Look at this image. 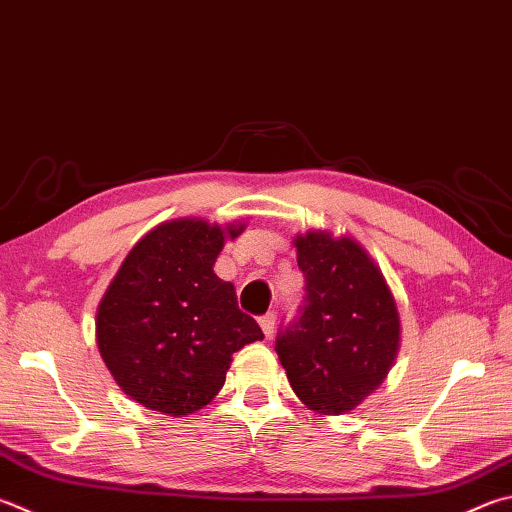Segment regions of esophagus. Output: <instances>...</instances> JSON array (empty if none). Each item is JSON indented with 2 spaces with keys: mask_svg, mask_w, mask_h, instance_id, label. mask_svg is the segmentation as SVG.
Here are the masks:
<instances>
[{
  "mask_svg": "<svg viewBox=\"0 0 512 512\" xmlns=\"http://www.w3.org/2000/svg\"><path fill=\"white\" fill-rule=\"evenodd\" d=\"M259 327H262L266 338H273V333H275V315L273 313H266L264 318H259Z\"/></svg>",
  "mask_w": 512,
  "mask_h": 512,
  "instance_id": "34e87169",
  "label": "esophagus"
}]
</instances>
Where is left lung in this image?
<instances>
[{
	"label": "left lung",
	"mask_w": 512,
	"mask_h": 512,
	"mask_svg": "<svg viewBox=\"0 0 512 512\" xmlns=\"http://www.w3.org/2000/svg\"><path fill=\"white\" fill-rule=\"evenodd\" d=\"M306 277L300 315L277 338L295 396L322 416L347 414L387 378L401 347V315L367 248L329 230L295 235Z\"/></svg>",
	"instance_id": "obj_1"
}]
</instances>
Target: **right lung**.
<instances>
[{"label": "right lung", "mask_w": 512, "mask_h": 512, "mask_svg": "<svg viewBox=\"0 0 512 512\" xmlns=\"http://www.w3.org/2000/svg\"><path fill=\"white\" fill-rule=\"evenodd\" d=\"M246 224L163 221L129 250L96 311V345L116 385L147 410L188 416L226 383L232 353L264 340L215 262Z\"/></svg>", "instance_id": "obj_1"}]
</instances>
